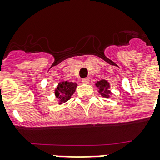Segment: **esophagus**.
Listing matches in <instances>:
<instances>
[{"instance_id": "esophagus-1", "label": "esophagus", "mask_w": 160, "mask_h": 160, "mask_svg": "<svg viewBox=\"0 0 160 160\" xmlns=\"http://www.w3.org/2000/svg\"><path fill=\"white\" fill-rule=\"evenodd\" d=\"M89 82H90V79L89 78H84V79H82L83 84H89Z\"/></svg>"}]
</instances>
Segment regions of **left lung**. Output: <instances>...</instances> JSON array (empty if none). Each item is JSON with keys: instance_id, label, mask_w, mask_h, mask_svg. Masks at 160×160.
<instances>
[{"instance_id": "1", "label": "left lung", "mask_w": 160, "mask_h": 160, "mask_svg": "<svg viewBox=\"0 0 160 160\" xmlns=\"http://www.w3.org/2000/svg\"><path fill=\"white\" fill-rule=\"evenodd\" d=\"M96 86L100 89V93L102 94V96H103L104 97H109L111 92L109 90V84L107 80H100L96 83Z\"/></svg>"}]
</instances>
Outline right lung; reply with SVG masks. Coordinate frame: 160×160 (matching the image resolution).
I'll use <instances>...</instances> for the list:
<instances>
[{"label": "right lung", "instance_id": "obj_1", "mask_svg": "<svg viewBox=\"0 0 160 160\" xmlns=\"http://www.w3.org/2000/svg\"><path fill=\"white\" fill-rule=\"evenodd\" d=\"M77 84L68 81H63L58 84L54 93L56 97L59 100L60 102H65L71 97L75 91Z\"/></svg>", "mask_w": 160, "mask_h": 160}]
</instances>
